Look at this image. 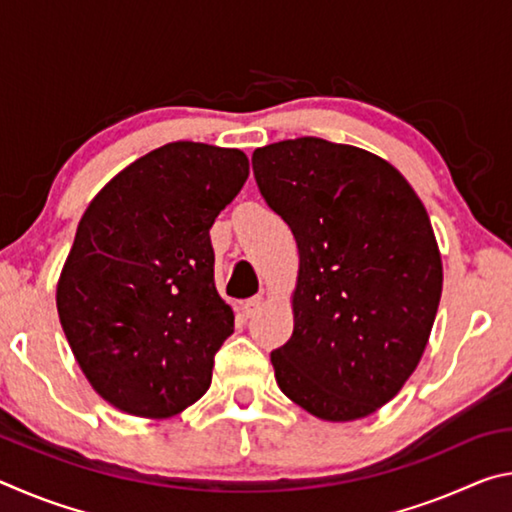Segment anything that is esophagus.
Wrapping results in <instances>:
<instances>
[{"instance_id":"34e87169","label":"esophagus","mask_w":512,"mask_h":512,"mask_svg":"<svg viewBox=\"0 0 512 512\" xmlns=\"http://www.w3.org/2000/svg\"><path fill=\"white\" fill-rule=\"evenodd\" d=\"M262 309H264V298L262 296H255V298H248L244 305H241V314H244L246 318H253Z\"/></svg>"}]
</instances>
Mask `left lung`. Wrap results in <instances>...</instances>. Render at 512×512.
<instances>
[{
    "label": "left lung",
    "mask_w": 512,
    "mask_h": 512,
    "mask_svg": "<svg viewBox=\"0 0 512 512\" xmlns=\"http://www.w3.org/2000/svg\"><path fill=\"white\" fill-rule=\"evenodd\" d=\"M253 173L300 253L293 334L271 352L277 386L320 420L366 418L427 348L443 291L429 214L386 160L320 137L262 146Z\"/></svg>",
    "instance_id": "left-lung-1"
}]
</instances>
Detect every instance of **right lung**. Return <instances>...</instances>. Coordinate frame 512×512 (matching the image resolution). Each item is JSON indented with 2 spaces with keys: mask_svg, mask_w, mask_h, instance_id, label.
I'll return each mask as SVG.
<instances>
[{
  "mask_svg": "<svg viewBox=\"0 0 512 512\" xmlns=\"http://www.w3.org/2000/svg\"><path fill=\"white\" fill-rule=\"evenodd\" d=\"M246 178L239 149L171 142L85 210L56 305L85 377L119 411L171 418L210 388L214 354L235 332L210 228Z\"/></svg>",
  "mask_w": 512,
  "mask_h": 512,
  "instance_id": "obj_1",
  "label": "right lung"
}]
</instances>
